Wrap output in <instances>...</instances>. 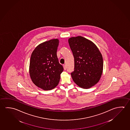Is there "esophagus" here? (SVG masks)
Here are the masks:
<instances>
[{
  "instance_id": "esophagus-1",
  "label": "esophagus",
  "mask_w": 130,
  "mask_h": 130,
  "mask_svg": "<svg viewBox=\"0 0 130 130\" xmlns=\"http://www.w3.org/2000/svg\"><path fill=\"white\" fill-rule=\"evenodd\" d=\"M63 68H64V70H66V69H67V68H66V66L65 64H64L63 65Z\"/></svg>"
}]
</instances>
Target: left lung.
I'll return each instance as SVG.
<instances>
[{"mask_svg": "<svg viewBox=\"0 0 130 130\" xmlns=\"http://www.w3.org/2000/svg\"><path fill=\"white\" fill-rule=\"evenodd\" d=\"M68 43L74 58L72 79L79 87L90 88L98 83L102 76V55L96 45L83 37H71Z\"/></svg>", "mask_w": 130, "mask_h": 130, "instance_id": "8db88e82", "label": "left lung"}]
</instances>
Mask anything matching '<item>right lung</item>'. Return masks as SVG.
<instances>
[{"instance_id":"add662e5","label":"right lung","mask_w":130,"mask_h":130,"mask_svg":"<svg viewBox=\"0 0 130 130\" xmlns=\"http://www.w3.org/2000/svg\"><path fill=\"white\" fill-rule=\"evenodd\" d=\"M59 40L56 38L38 45L32 52L29 72L32 83L44 90L56 87L63 68L58 62L57 52Z\"/></svg>"}]
</instances>
